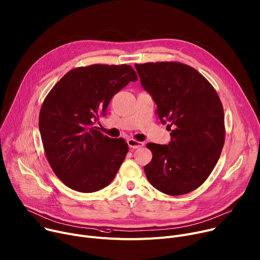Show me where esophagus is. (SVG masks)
Masks as SVG:
<instances>
[{"instance_id": "1", "label": "esophagus", "mask_w": 260, "mask_h": 260, "mask_svg": "<svg viewBox=\"0 0 260 260\" xmlns=\"http://www.w3.org/2000/svg\"><path fill=\"white\" fill-rule=\"evenodd\" d=\"M127 143H128V146H129L130 148H132V149L142 148V147H144V145H145L143 142H138V141H136V139H133V138L128 139Z\"/></svg>"}]
</instances>
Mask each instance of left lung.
Masks as SVG:
<instances>
[{
    "label": "left lung",
    "mask_w": 260,
    "mask_h": 260,
    "mask_svg": "<svg viewBox=\"0 0 260 260\" xmlns=\"http://www.w3.org/2000/svg\"><path fill=\"white\" fill-rule=\"evenodd\" d=\"M143 87L157 104L156 114L169 123V145L149 143L152 160L145 167L159 191L181 196L201 186L213 171L225 144L224 109L208 80L176 61L135 64Z\"/></svg>",
    "instance_id": "1"
}]
</instances>
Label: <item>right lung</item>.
<instances>
[{
    "instance_id": "add662e5",
    "label": "right lung",
    "mask_w": 260,
    "mask_h": 260,
    "mask_svg": "<svg viewBox=\"0 0 260 260\" xmlns=\"http://www.w3.org/2000/svg\"><path fill=\"white\" fill-rule=\"evenodd\" d=\"M137 75L127 64H91L68 72L53 86L39 112L48 161L70 188L93 192L114 179L128 153L123 138H110L94 124L111 98Z\"/></svg>"
}]
</instances>
